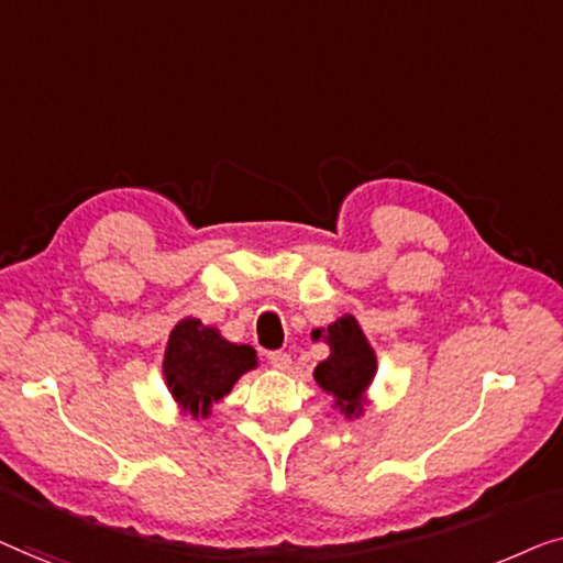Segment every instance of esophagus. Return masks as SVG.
<instances>
[{
  "label": "esophagus",
  "mask_w": 563,
  "mask_h": 563,
  "mask_svg": "<svg viewBox=\"0 0 563 563\" xmlns=\"http://www.w3.org/2000/svg\"><path fill=\"white\" fill-rule=\"evenodd\" d=\"M267 362L273 364L275 369H280V372H285V369H290V364H292V360H290V354L288 352H283V350H278V352H271L267 354Z\"/></svg>",
  "instance_id": "1"
}]
</instances>
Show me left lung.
Segmentation results:
<instances>
[{"label": "left lung", "mask_w": 563, "mask_h": 563, "mask_svg": "<svg viewBox=\"0 0 563 563\" xmlns=\"http://www.w3.org/2000/svg\"><path fill=\"white\" fill-rule=\"evenodd\" d=\"M316 339L321 331H316ZM331 346V357L316 364V383L323 390L336 398V406L344 410L346 416L360 413L362 410V393L369 385L372 375H375V354L372 346L364 339L362 329L352 316L334 321L329 327V334L323 336Z\"/></svg>", "instance_id": "obj_1"}]
</instances>
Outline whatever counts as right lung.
<instances>
[{
    "instance_id": "obj_1",
    "label": "right lung",
    "mask_w": 563,
    "mask_h": 563,
    "mask_svg": "<svg viewBox=\"0 0 563 563\" xmlns=\"http://www.w3.org/2000/svg\"><path fill=\"white\" fill-rule=\"evenodd\" d=\"M257 364L250 344H229L199 319H184L170 331L163 372L173 398L194 416H209L211 402L224 398L240 375Z\"/></svg>"
}]
</instances>
